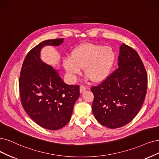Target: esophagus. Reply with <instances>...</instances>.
<instances>
[{
    "instance_id": "1",
    "label": "esophagus",
    "mask_w": 159,
    "mask_h": 159,
    "mask_svg": "<svg viewBox=\"0 0 159 159\" xmlns=\"http://www.w3.org/2000/svg\"><path fill=\"white\" fill-rule=\"evenodd\" d=\"M86 90V86H84L83 85H80V93H83Z\"/></svg>"
}]
</instances>
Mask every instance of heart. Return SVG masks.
<instances>
[{"label": "heart", "instance_id": "b5f03b06", "mask_svg": "<svg viewBox=\"0 0 159 159\" xmlns=\"http://www.w3.org/2000/svg\"><path fill=\"white\" fill-rule=\"evenodd\" d=\"M115 60V53L111 47L84 44L73 50L70 57L64 59L63 66L73 79L84 68L87 77L93 83H100L108 76Z\"/></svg>", "mask_w": 159, "mask_h": 159}]
</instances>
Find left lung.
Segmentation results:
<instances>
[{"label":"left lung","mask_w":159,"mask_h":159,"mask_svg":"<svg viewBox=\"0 0 159 159\" xmlns=\"http://www.w3.org/2000/svg\"><path fill=\"white\" fill-rule=\"evenodd\" d=\"M118 61V68L91 88L94 96L93 114L101 125L111 129L124 126L134 119L148 86V74L136 50L123 43Z\"/></svg>","instance_id":"1"}]
</instances>
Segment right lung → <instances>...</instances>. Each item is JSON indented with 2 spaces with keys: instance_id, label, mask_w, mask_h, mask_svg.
<instances>
[{
  "instance_id": "right-lung-1",
  "label": "right lung",
  "mask_w": 159,
  "mask_h": 159,
  "mask_svg": "<svg viewBox=\"0 0 159 159\" xmlns=\"http://www.w3.org/2000/svg\"><path fill=\"white\" fill-rule=\"evenodd\" d=\"M63 41V39L46 40L34 47L23 61L19 79L23 109L37 125L50 130L67 124L80 96L79 85L65 83L55 69L40 59L44 46H58Z\"/></svg>"
}]
</instances>
